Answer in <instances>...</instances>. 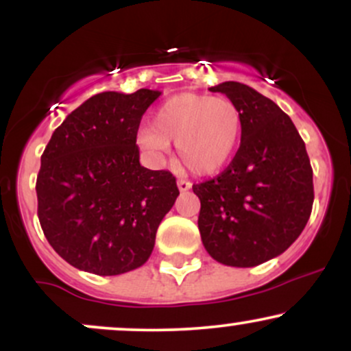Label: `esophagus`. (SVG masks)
Wrapping results in <instances>:
<instances>
[{
    "label": "esophagus",
    "instance_id": "34e87169",
    "mask_svg": "<svg viewBox=\"0 0 351 351\" xmlns=\"http://www.w3.org/2000/svg\"><path fill=\"white\" fill-rule=\"evenodd\" d=\"M178 189L180 191H188V189H191V183H189V181H186V180H178Z\"/></svg>",
    "mask_w": 351,
    "mask_h": 351
}]
</instances>
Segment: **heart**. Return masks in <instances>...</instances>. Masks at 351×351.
Listing matches in <instances>:
<instances>
[{
  "label": "heart",
  "instance_id": "heart-1",
  "mask_svg": "<svg viewBox=\"0 0 351 351\" xmlns=\"http://www.w3.org/2000/svg\"><path fill=\"white\" fill-rule=\"evenodd\" d=\"M244 132L239 107L232 100L201 94L168 99L140 134V143L162 155L176 145L180 162L195 175H215L231 163Z\"/></svg>",
  "mask_w": 351,
  "mask_h": 351
}]
</instances>
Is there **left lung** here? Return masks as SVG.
Segmentation results:
<instances>
[{"label": "left lung", "instance_id": "left-lung-1", "mask_svg": "<svg viewBox=\"0 0 351 351\" xmlns=\"http://www.w3.org/2000/svg\"><path fill=\"white\" fill-rule=\"evenodd\" d=\"M239 107V150L216 178L193 184L201 201L198 228L209 256L231 267H254L291 247L313 204V173L291 117L241 82L209 87Z\"/></svg>", "mask_w": 351, "mask_h": 351}]
</instances>
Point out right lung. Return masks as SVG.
Wrapping results in <instances>:
<instances>
[{
    "label": "right lung",
    "instance_id": "right-lung-1",
    "mask_svg": "<svg viewBox=\"0 0 351 351\" xmlns=\"http://www.w3.org/2000/svg\"><path fill=\"white\" fill-rule=\"evenodd\" d=\"M162 95L102 92L66 117L41 156L38 216L56 252L97 276L142 267L180 191L170 171L140 165L136 132Z\"/></svg>",
    "mask_w": 351,
    "mask_h": 351
}]
</instances>
